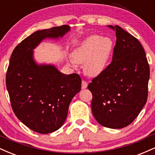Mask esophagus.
I'll return each instance as SVG.
<instances>
[{"mask_svg": "<svg viewBox=\"0 0 155 155\" xmlns=\"http://www.w3.org/2000/svg\"><path fill=\"white\" fill-rule=\"evenodd\" d=\"M87 82L86 81H84V80H82V82H81V88L82 89H85L87 87Z\"/></svg>", "mask_w": 155, "mask_h": 155, "instance_id": "obj_1", "label": "esophagus"}]
</instances>
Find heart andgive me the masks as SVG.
Instances as JSON below:
<instances>
[{
  "label": "heart",
  "instance_id": "heart-1",
  "mask_svg": "<svg viewBox=\"0 0 155 155\" xmlns=\"http://www.w3.org/2000/svg\"><path fill=\"white\" fill-rule=\"evenodd\" d=\"M113 43L108 37L92 35L85 39L74 50L73 59H69L72 65L84 64L85 72L90 76H96L105 70L110 55Z\"/></svg>",
  "mask_w": 155,
  "mask_h": 155
}]
</instances>
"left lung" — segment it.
I'll list each match as a JSON object with an SVG mask.
<instances>
[{"instance_id":"1","label":"left lung","mask_w":155,"mask_h":155,"mask_svg":"<svg viewBox=\"0 0 155 155\" xmlns=\"http://www.w3.org/2000/svg\"><path fill=\"white\" fill-rule=\"evenodd\" d=\"M107 27L116 32L112 61L92 80L88 89L97 122L120 129L132 123L147 103L150 71L139 41L120 26Z\"/></svg>"}]
</instances>
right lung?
Segmentation results:
<instances>
[{
	"instance_id": "obj_1",
	"label": "right lung",
	"mask_w": 155,
	"mask_h": 155,
	"mask_svg": "<svg viewBox=\"0 0 155 155\" xmlns=\"http://www.w3.org/2000/svg\"><path fill=\"white\" fill-rule=\"evenodd\" d=\"M68 25L54 27L32 33L12 52L6 76V88L14 113L35 132L57 130L66 120L73 97L81 90L79 74L60 73L54 65H38L33 49L46 38L62 37Z\"/></svg>"
}]
</instances>
